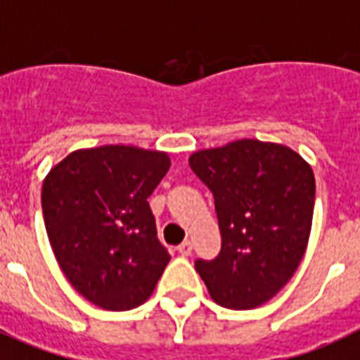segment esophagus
I'll return each mask as SVG.
<instances>
[{
    "label": "esophagus",
    "mask_w": 360,
    "mask_h": 360,
    "mask_svg": "<svg viewBox=\"0 0 360 360\" xmlns=\"http://www.w3.org/2000/svg\"><path fill=\"white\" fill-rule=\"evenodd\" d=\"M192 247H194L192 245V241L186 240V241H183L179 247H177V250H179L181 256H190L192 255Z\"/></svg>",
    "instance_id": "1"
}]
</instances>
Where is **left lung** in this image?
<instances>
[{
  "label": "left lung",
  "mask_w": 360,
  "mask_h": 360,
  "mask_svg": "<svg viewBox=\"0 0 360 360\" xmlns=\"http://www.w3.org/2000/svg\"><path fill=\"white\" fill-rule=\"evenodd\" d=\"M188 162L212 192L221 232L219 255L195 259V271L219 306H262L306 252L315 207L311 166L291 148L256 139L201 150Z\"/></svg>",
  "instance_id": "1"
}]
</instances>
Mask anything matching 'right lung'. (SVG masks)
Instances as JSON below:
<instances>
[{
    "label": "right lung",
    "instance_id": "add662e5",
    "mask_svg": "<svg viewBox=\"0 0 360 360\" xmlns=\"http://www.w3.org/2000/svg\"><path fill=\"white\" fill-rule=\"evenodd\" d=\"M168 168L165 152L120 144L77 150L45 177L54 256L72 288L102 309L144 304L170 262L148 203Z\"/></svg>",
    "mask_w": 360,
    "mask_h": 360
}]
</instances>
